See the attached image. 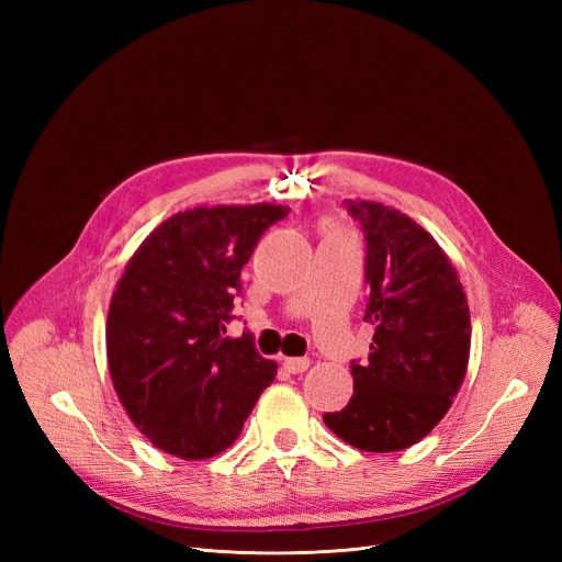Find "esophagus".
<instances>
[{"label": "esophagus", "instance_id": "obj_1", "mask_svg": "<svg viewBox=\"0 0 562 562\" xmlns=\"http://www.w3.org/2000/svg\"><path fill=\"white\" fill-rule=\"evenodd\" d=\"M283 368L297 375V372H304L310 368V359H283Z\"/></svg>", "mask_w": 562, "mask_h": 562}]
</instances>
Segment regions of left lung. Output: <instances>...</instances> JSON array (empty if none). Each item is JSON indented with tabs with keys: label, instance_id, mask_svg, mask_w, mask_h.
<instances>
[{
	"label": "left lung",
	"instance_id": "8db88e82",
	"mask_svg": "<svg viewBox=\"0 0 562 562\" xmlns=\"http://www.w3.org/2000/svg\"><path fill=\"white\" fill-rule=\"evenodd\" d=\"M363 229L368 361H351L353 396L326 427L366 452L415 446L446 417L467 375L471 316L448 255L429 232L375 201H345Z\"/></svg>",
	"mask_w": 562,
	"mask_h": 562
}]
</instances>
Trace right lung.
I'll return each instance as SVG.
<instances>
[{
  "mask_svg": "<svg viewBox=\"0 0 562 562\" xmlns=\"http://www.w3.org/2000/svg\"><path fill=\"white\" fill-rule=\"evenodd\" d=\"M291 209H194L168 217L133 252L108 314V363L119 401L159 450L209 459L239 438L277 363L246 330L227 337L241 269Z\"/></svg>",
  "mask_w": 562,
  "mask_h": 562,
  "instance_id": "right-lung-1",
  "label": "right lung"
}]
</instances>
